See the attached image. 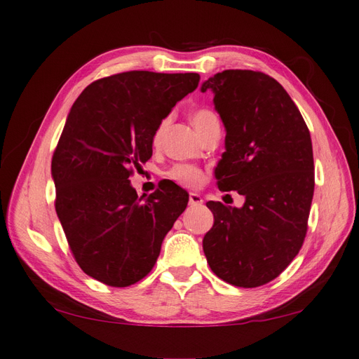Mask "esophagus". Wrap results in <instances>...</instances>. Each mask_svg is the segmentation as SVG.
<instances>
[{
	"label": "esophagus",
	"instance_id": "34e87169",
	"mask_svg": "<svg viewBox=\"0 0 359 359\" xmlns=\"http://www.w3.org/2000/svg\"><path fill=\"white\" fill-rule=\"evenodd\" d=\"M203 203V198H201L200 194H197V192H191L189 194V205L191 206H198Z\"/></svg>",
	"mask_w": 359,
	"mask_h": 359
}]
</instances>
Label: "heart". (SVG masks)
Wrapping results in <instances>:
<instances>
[{
  "label": "heart",
  "instance_id": "1",
  "mask_svg": "<svg viewBox=\"0 0 359 359\" xmlns=\"http://www.w3.org/2000/svg\"><path fill=\"white\" fill-rule=\"evenodd\" d=\"M210 116H214V114L208 109H200V110H197V112L192 114V123H194V126H196L198 132L201 130V127L205 126V123L208 121ZM162 128H163V124H161L158 127V130H156L154 137H153L154 142L159 141ZM168 177L176 182L177 185H180V187L197 188L205 182V172L201 171L198 167H196V165L177 163V165H174V167L168 171Z\"/></svg>",
  "mask_w": 359,
  "mask_h": 359
}]
</instances>
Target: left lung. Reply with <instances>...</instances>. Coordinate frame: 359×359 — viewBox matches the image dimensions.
I'll return each instance as SVG.
<instances>
[{"instance_id": "8db88e82", "label": "left lung", "mask_w": 359, "mask_h": 359, "mask_svg": "<svg viewBox=\"0 0 359 359\" xmlns=\"http://www.w3.org/2000/svg\"><path fill=\"white\" fill-rule=\"evenodd\" d=\"M208 89L226 127L217 185L245 203L208 201L214 226L203 252L219 279L256 288L278 278L305 241L316 185L311 135L288 92L264 72L226 69L201 85Z\"/></svg>"}]
</instances>
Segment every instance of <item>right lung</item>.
<instances>
[{
	"instance_id": "1",
	"label": "right lung",
	"mask_w": 359,
	"mask_h": 359,
	"mask_svg": "<svg viewBox=\"0 0 359 359\" xmlns=\"http://www.w3.org/2000/svg\"><path fill=\"white\" fill-rule=\"evenodd\" d=\"M200 76L127 71L90 83L72 104L51 161L56 212L72 256L90 278L123 288L151 271L188 194L165 183L144 201L128 177Z\"/></svg>"
}]
</instances>
